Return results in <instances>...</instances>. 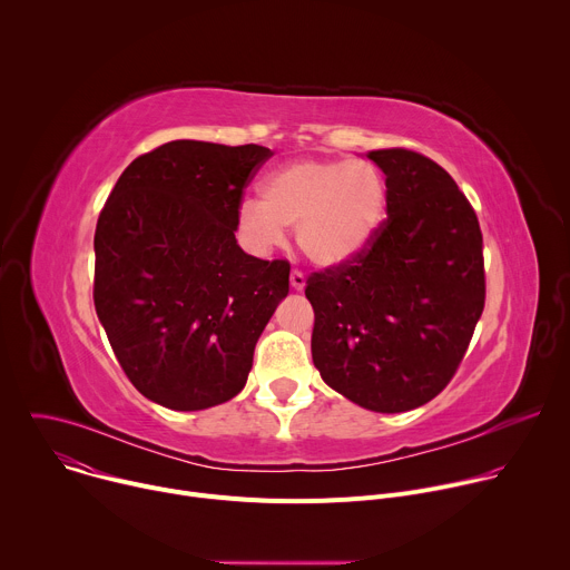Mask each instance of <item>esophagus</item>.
I'll list each match as a JSON object with an SVG mask.
<instances>
[{"label": "esophagus", "instance_id": "obj_1", "mask_svg": "<svg viewBox=\"0 0 570 570\" xmlns=\"http://www.w3.org/2000/svg\"><path fill=\"white\" fill-rule=\"evenodd\" d=\"M291 286H293L295 291H304V286H306V277H304V273H302V271H291Z\"/></svg>", "mask_w": 570, "mask_h": 570}]
</instances>
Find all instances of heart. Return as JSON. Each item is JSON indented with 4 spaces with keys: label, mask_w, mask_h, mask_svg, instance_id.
I'll list each match as a JSON object with an SVG mask.
<instances>
[{
    "label": "heart",
    "mask_w": 570,
    "mask_h": 570,
    "mask_svg": "<svg viewBox=\"0 0 570 570\" xmlns=\"http://www.w3.org/2000/svg\"><path fill=\"white\" fill-rule=\"evenodd\" d=\"M383 174L363 159H297L262 183V198H246L236 212L243 243L259 255L295 240L308 262L334 268L352 262L372 240L385 212Z\"/></svg>",
    "instance_id": "1"
}]
</instances>
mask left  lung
<instances>
[{
    "label": "left lung",
    "mask_w": 570,
    "mask_h": 570,
    "mask_svg": "<svg viewBox=\"0 0 570 570\" xmlns=\"http://www.w3.org/2000/svg\"><path fill=\"white\" fill-rule=\"evenodd\" d=\"M385 174L387 218L352 262L313 273V365L374 413H405L453 379L484 308L478 216L433 159L370 150Z\"/></svg>",
    "instance_id": "obj_1"
}]
</instances>
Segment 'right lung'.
Returning a JSON list of instances; mask_svg holds the SVG:
<instances>
[{
	"instance_id": "add662e5",
	"label": "right lung",
	"mask_w": 570,
	"mask_h": 570,
	"mask_svg": "<svg viewBox=\"0 0 570 570\" xmlns=\"http://www.w3.org/2000/svg\"><path fill=\"white\" fill-rule=\"evenodd\" d=\"M271 148L194 139L132 159L95 232V306L130 383L171 411L236 396L288 295L291 266L236 243L243 189Z\"/></svg>"
}]
</instances>
